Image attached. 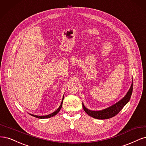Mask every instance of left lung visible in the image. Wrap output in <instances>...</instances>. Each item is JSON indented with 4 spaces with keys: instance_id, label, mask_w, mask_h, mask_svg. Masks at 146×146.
<instances>
[{
    "instance_id": "left-lung-1",
    "label": "left lung",
    "mask_w": 146,
    "mask_h": 146,
    "mask_svg": "<svg viewBox=\"0 0 146 146\" xmlns=\"http://www.w3.org/2000/svg\"><path fill=\"white\" fill-rule=\"evenodd\" d=\"M133 82H132V84H131L129 90L128 91L127 93L126 94V95L118 102L116 103L115 104L107 108V109L101 111H92L87 109L82 104V107L84 111H85L90 116H92L94 117V118L99 119H109L110 118V117L115 116L123 109V107L125 106V105L129 101L133 91Z\"/></svg>"
}]
</instances>
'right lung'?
<instances>
[{
  "mask_svg": "<svg viewBox=\"0 0 146 146\" xmlns=\"http://www.w3.org/2000/svg\"><path fill=\"white\" fill-rule=\"evenodd\" d=\"M63 100H64V96H63V98H62V102H61L60 104V106H59V107L58 108V109L56 110L55 111H54L53 113H51L50 115H45V116H37V115H31L30 114L31 116H35L36 117H37V118H40V119H44V118H49V117H52L54 115H56V114H58V113L60 111L61 107H62V103H63Z\"/></svg>",
  "mask_w": 146,
  "mask_h": 146,
  "instance_id": "right-lung-1",
  "label": "right lung"
}]
</instances>
